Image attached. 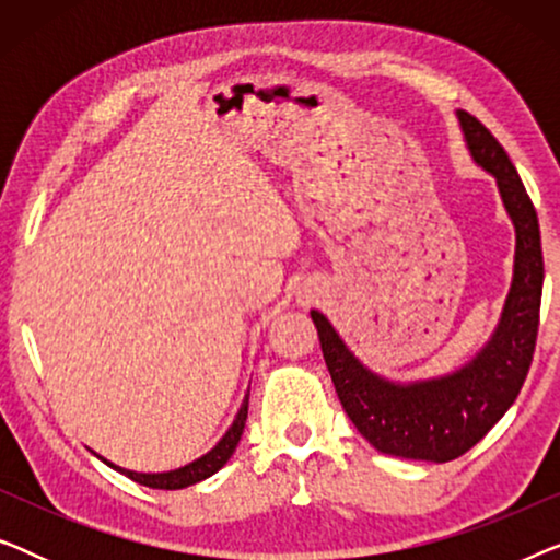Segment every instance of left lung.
Instances as JSON below:
<instances>
[{
	"mask_svg": "<svg viewBox=\"0 0 560 560\" xmlns=\"http://www.w3.org/2000/svg\"><path fill=\"white\" fill-rule=\"evenodd\" d=\"M466 152L489 173L515 229V262L494 331L477 354L446 374L400 382L374 372L347 347L331 320L311 311L336 395L357 431L380 454L454 462L510 410L530 370L542 295L540 226L508 152L471 114L456 112Z\"/></svg>",
	"mask_w": 560,
	"mask_h": 560,
	"instance_id": "1",
	"label": "left lung"
}]
</instances>
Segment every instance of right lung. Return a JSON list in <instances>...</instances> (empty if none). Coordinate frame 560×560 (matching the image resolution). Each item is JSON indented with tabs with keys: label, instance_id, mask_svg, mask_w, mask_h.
Segmentation results:
<instances>
[{
	"label": "right lung",
	"instance_id": "right-lung-1",
	"mask_svg": "<svg viewBox=\"0 0 560 560\" xmlns=\"http://www.w3.org/2000/svg\"><path fill=\"white\" fill-rule=\"evenodd\" d=\"M247 410H249V389H247V395H244L240 410H236L232 425H229L226 433L217 441V446H213L211 451H206L203 456L194 458V462H188L186 466H178V469H171V471H132V469H125V466H117L114 462H106L104 456H98V454L96 456L102 458L106 466H112V469L127 474V477L137 481V485H144V487H152V489H186L190 485H198V481L209 479L211 474H217L221 466H224L229 458H232L236 443H240L242 433H244V423H247Z\"/></svg>",
	"mask_w": 560,
	"mask_h": 560
}]
</instances>
